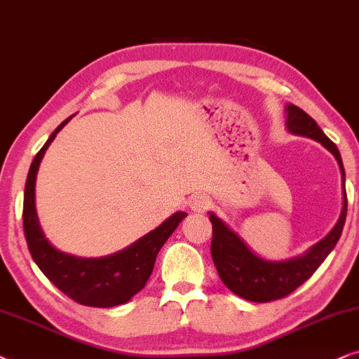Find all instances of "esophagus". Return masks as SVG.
Returning a JSON list of instances; mask_svg holds the SVG:
<instances>
[{
  "mask_svg": "<svg viewBox=\"0 0 359 359\" xmlns=\"http://www.w3.org/2000/svg\"><path fill=\"white\" fill-rule=\"evenodd\" d=\"M189 207L192 212L202 213L210 207V198L205 194H194L192 197L189 198Z\"/></svg>",
  "mask_w": 359,
  "mask_h": 359,
  "instance_id": "obj_1",
  "label": "esophagus"
}]
</instances>
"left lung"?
Wrapping results in <instances>:
<instances>
[{
    "mask_svg": "<svg viewBox=\"0 0 359 359\" xmlns=\"http://www.w3.org/2000/svg\"><path fill=\"white\" fill-rule=\"evenodd\" d=\"M285 114H287L285 130L290 135L310 137V140L320 142L337 159L343 182V207L337 224L323 240L315 243L304 255L283 261L266 259V257L256 255L235 229L229 228L213 212L208 213L213 228L210 251H212V259L219 279L233 294L241 299L251 300V302H271V300L283 299L294 292L299 285H302L335 248L341 236L346 218L345 167H343L340 151L320 130L315 119L309 116L304 109L289 103L285 104Z\"/></svg>",
    "mask_w": 359,
    "mask_h": 359,
    "instance_id": "1",
    "label": "left lung"
}]
</instances>
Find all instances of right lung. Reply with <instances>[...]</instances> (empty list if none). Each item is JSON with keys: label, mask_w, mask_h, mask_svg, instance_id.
Instances as JSON below:
<instances>
[{"label": "right lung", "mask_w": 359, "mask_h": 359, "mask_svg": "<svg viewBox=\"0 0 359 359\" xmlns=\"http://www.w3.org/2000/svg\"><path fill=\"white\" fill-rule=\"evenodd\" d=\"M70 119L72 116L52 133L32 161L24 189V235L32 259L57 289L82 305L109 309L126 304L133 295L144 289L154 269L157 252L187 213L175 212L133 245L108 256L82 257L57 250L49 238H46L37 217L36 179L47 147Z\"/></svg>", "instance_id": "right-lung-1"}]
</instances>
